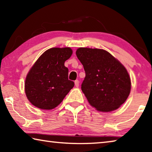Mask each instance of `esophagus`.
Returning a JSON list of instances; mask_svg holds the SVG:
<instances>
[{
	"mask_svg": "<svg viewBox=\"0 0 152 152\" xmlns=\"http://www.w3.org/2000/svg\"><path fill=\"white\" fill-rule=\"evenodd\" d=\"M74 83H75V86L76 87L79 86V81L78 80H75V82H74Z\"/></svg>",
	"mask_w": 152,
	"mask_h": 152,
	"instance_id": "esophagus-1",
	"label": "esophagus"
}]
</instances>
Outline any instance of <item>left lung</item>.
Masks as SVG:
<instances>
[{"mask_svg":"<svg viewBox=\"0 0 152 152\" xmlns=\"http://www.w3.org/2000/svg\"><path fill=\"white\" fill-rule=\"evenodd\" d=\"M76 53L86 74L82 91L91 105L99 111L109 112L124 103L131 91L125 67L101 49L80 48Z\"/></svg>","mask_w":152,"mask_h":152,"instance_id":"obj_1","label":"left lung"}]
</instances>
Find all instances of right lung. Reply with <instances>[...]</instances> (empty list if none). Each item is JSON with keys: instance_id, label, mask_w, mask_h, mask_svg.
I'll list each match as a JSON object with an SVG mask.
<instances>
[{"instance_id": "obj_1", "label": "right lung", "mask_w": 152, "mask_h": 152, "mask_svg": "<svg viewBox=\"0 0 152 152\" xmlns=\"http://www.w3.org/2000/svg\"><path fill=\"white\" fill-rule=\"evenodd\" d=\"M70 48H53L40 56L25 80V94L35 107L52 109L60 104L74 86L68 80V69L64 62L70 58Z\"/></svg>"}]
</instances>
